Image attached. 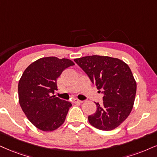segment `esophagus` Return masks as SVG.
Wrapping results in <instances>:
<instances>
[{
  "label": "esophagus",
  "instance_id": "obj_1",
  "mask_svg": "<svg viewBox=\"0 0 157 157\" xmlns=\"http://www.w3.org/2000/svg\"><path fill=\"white\" fill-rule=\"evenodd\" d=\"M73 103H82L83 101H82V100H79L78 99H73Z\"/></svg>",
  "mask_w": 157,
  "mask_h": 157
}]
</instances>
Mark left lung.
<instances>
[{
    "mask_svg": "<svg viewBox=\"0 0 157 157\" xmlns=\"http://www.w3.org/2000/svg\"><path fill=\"white\" fill-rule=\"evenodd\" d=\"M75 63L103 94L102 105L95 102V113L89 122L100 130H112L119 126L132 111L137 85L128 65L121 59L92 55L75 59Z\"/></svg>",
    "mask_w": 157,
    "mask_h": 157,
    "instance_id": "8db88e82",
    "label": "left lung"
}]
</instances>
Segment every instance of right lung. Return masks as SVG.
<instances>
[{
    "instance_id": "right-lung-1",
    "label": "right lung",
    "mask_w": 157,
    "mask_h": 157,
    "mask_svg": "<svg viewBox=\"0 0 157 157\" xmlns=\"http://www.w3.org/2000/svg\"><path fill=\"white\" fill-rule=\"evenodd\" d=\"M75 64L71 59L48 57L38 59L25 69L18 84L19 105L29 121L49 132L63 124L72 104L55 95L57 79Z\"/></svg>"
}]
</instances>
